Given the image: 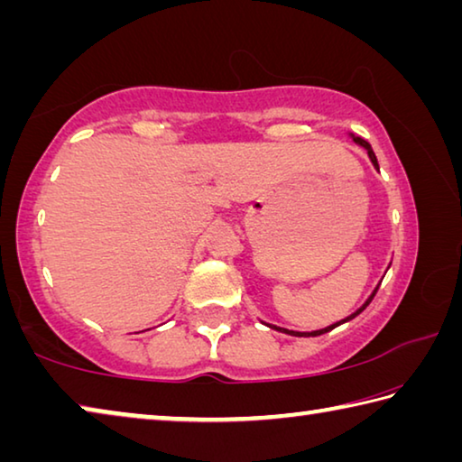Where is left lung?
I'll return each instance as SVG.
<instances>
[{"label":"left lung","instance_id":"1","mask_svg":"<svg viewBox=\"0 0 462 462\" xmlns=\"http://www.w3.org/2000/svg\"><path fill=\"white\" fill-rule=\"evenodd\" d=\"M348 136L350 138H353V143L355 144H358V146H363L365 148V151H366V154H369V161L373 162V167H374V171H379V162H377V156H374V152H373V148H371V144L369 143H366V140H363L361 136H355L353 134V132H348ZM391 267V263L387 264V269ZM387 273V271H385ZM383 277H385V275H383ZM383 281V279H381ZM379 285L381 283H377V287H374L373 289V291H371V295L369 297H366V301L363 303V306L361 308H358L356 311H353V314H350V316H346V318H344V319H340V322H336V324H330V326H326V328H319V330H311V332H297V330H287V328H281V326H273V324H267V322H264V324H267L269 328H273V330H277V332H283V334H289V336H306V338H308V336H322V334H326V332H330V330H334V328L336 326H340V324H346V322H350V319H353V318H356L358 314H361V311L366 308V306H369V303L373 301V297H374V293H377V289H379Z\"/></svg>","mask_w":462,"mask_h":462}]
</instances>
